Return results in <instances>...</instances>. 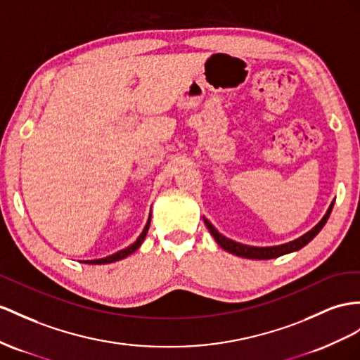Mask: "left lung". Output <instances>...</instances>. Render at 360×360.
<instances>
[{
  "label": "left lung",
  "mask_w": 360,
  "mask_h": 360,
  "mask_svg": "<svg viewBox=\"0 0 360 360\" xmlns=\"http://www.w3.org/2000/svg\"><path fill=\"white\" fill-rule=\"evenodd\" d=\"M333 205H335V200L330 204L324 217H322L319 222L310 229V231H307L306 234L298 237V238H295V240H292L289 243H283V245H276V246H250V245L238 243V242L231 240V238L225 237L224 234H220L217 229L210 224V220L204 219V222L208 228V231L211 233V236L214 237V240L217 242V245L220 248H224L226 252H231L234 255L243 257V259L271 260V259H276V257H281L284 254H290V252L298 251V250H301V248L306 246L310 240H313V238H315L316 234L322 229V226L327 224L331 210H333Z\"/></svg>",
  "instance_id": "left-lung-1"
}]
</instances>
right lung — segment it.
Listing matches in <instances>:
<instances>
[{"label": "right lung", "instance_id": "right-lung-1", "mask_svg": "<svg viewBox=\"0 0 360 360\" xmlns=\"http://www.w3.org/2000/svg\"><path fill=\"white\" fill-rule=\"evenodd\" d=\"M150 214H149V219H147V224H146V226H144V229H143V233L140 234V237L136 238V240L131 245V246H127V248H124V250H122V251H118V252H115V254H112V255H109V257H105V259H97V260H86V262H84V263H86V264H108V263H112V262H118V260H123V259H126L127 255H131L132 252H135L138 248L141 246V243L144 242V238H146V236H147V231H149V226H150Z\"/></svg>", "mask_w": 360, "mask_h": 360}]
</instances>
